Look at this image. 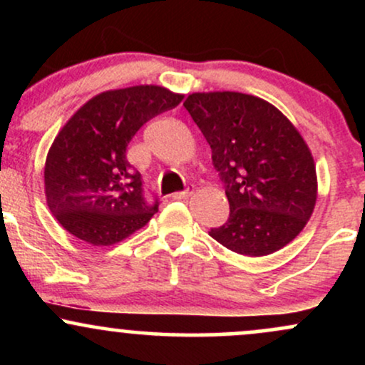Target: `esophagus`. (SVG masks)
<instances>
[{
    "mask_svg": "<svg viewBox=\"0 0 365 365\" xmlns=\"http://www.w3.org/2000/svg\"><path fill=\"white\" fill-rule=\"evenodd\" d=\"M192 194H194V188H187V190H182V192H175L173 195H171V199L175 200H182V199H187V197H190Z\"/></svg>",
    "mask_w": 365,
    "mask_h": 365,
    "instance_id": "34e87169",
    "label": "esophagus"
}]
</instances>
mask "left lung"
<instances>
[{
	"instance_id": "1",
	"label": "left lung",
	"mask_w": 365,
	"mask_h": 365,
	"mask_svg": "<svg viewBox=\"0 0 365 365\" xmlns=\"http://www.w3.org/2000/svg\"><path fill=\"white\" fill-rule=\"evenodd\" d=\"M212 150L230 216L209 235L233 252L273 254L302 232L317 195L316 166L273 104L242 92H195L183 103Z\"/></svg>"
}]
</instances>
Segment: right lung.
I'll use <instances>...</instances> for the list:
<instances>
[{"instance_id":"obj_1","label":"right lung","mask_w":365,"mask_h":365,"mask_svg":"<svg viewBox=\"0 0 365 365\" xmlns=\"http://www.w3.org/2000/svg\"><path fill=\"white\" fill-rule=\"evenodd\" d=\"M182 99L165 87H127L96 96L68 120L44 168L48 206L66 232L87 244L111 245L158 212L159 199H148L127 148L142 125Z\"/></svg>"}]
</instances>
